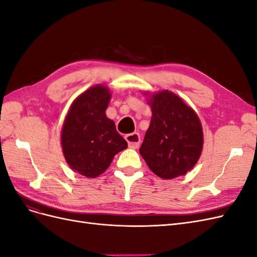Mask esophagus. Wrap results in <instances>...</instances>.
<instances>
[{
	"mask_svg": "<svg viewBox=\"0 0 257 257\" xmlns=\"http://www.w3.org/2000/svg\"><path fill=\"white\" fill-rule=\"evenodd\" d=\"M126 142L128 144V147L132 148V149H137L141 145V135L138 133H132L125 136Z\"/></svg>",
	"mask_w": 257,
	"mask_h": 257,
	"instance_id": "1",
	"label": "esophagus"
}]
</instances>
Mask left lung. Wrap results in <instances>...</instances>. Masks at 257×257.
<instances>
[{"label":"left lung","mask_w":257,"mask_h":257,"mask_svg":"<svg viewBox=\"0 0 257 257\" xmlns=\"http://www.w3.org/2000/svg\"><path fill=\"white\" fill-rule=\"evenodd\" d=\"M148 96L152 116L139 149L147 165L162 179L183 176L196 165L204 146L197 113L168 90Z\"/></svg>","instance_id":"obj_1"}]
</instances>
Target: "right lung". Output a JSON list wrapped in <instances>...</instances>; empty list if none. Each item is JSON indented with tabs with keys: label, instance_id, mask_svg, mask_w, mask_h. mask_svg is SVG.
<instances>
[{
	"label": "right lung",
	"instance_id": "add662e5",
	"mask_svg": "<svg viewBox=\"0 0 257 257\" xmlns=\"http://www.w3.org/2000/svg\"><path fill=\"white\" fill-rule=\"evenodd\" d=\"M111 93L96 84L77 96L68 109L61 132L62 151L74 172L96 178L109 167L116 153L127 143L106 116Z\"/></svg>",
	"mask_w": 257,
	"mask_h": 257
}]
</instances>
